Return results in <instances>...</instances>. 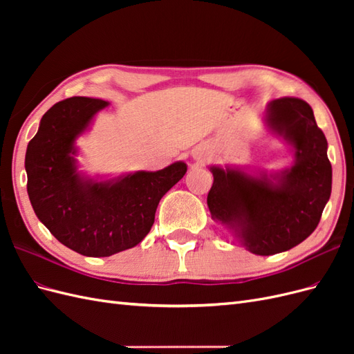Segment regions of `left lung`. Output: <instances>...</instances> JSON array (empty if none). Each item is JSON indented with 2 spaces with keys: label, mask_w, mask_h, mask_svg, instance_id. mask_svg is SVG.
Returning <instances> with one entry per match:
<instances>
[{
  "label": "left lung",
  "mask_w": 354,
  "mask_h": 354,
  "mask_svg": "<svg viewBox=\"0 0 354 354\" xmlns=\"http://www.w3.org/2000/svg\"><path fill=\"white\" fill-rule=\"evenodd\" d=\"M267 122L295 149V164L279 183L242 171L212 167L211 217L236 226L246 250L273 255L294 248L315 232L330 196L328 142L313 111L299 99L273 100Z\"/></svg>",
  "instance_id": "1"
}]
</instances>
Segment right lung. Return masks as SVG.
<instances>
[{"instance_id":"add662e5","label":"right lung","mask_w":354,"mask_h":354,"mask_svg":"<svg viewBox=\"0 0 354 354\" xmlns=\"http://www.w3.org/2000/svg\"><path fill=\"white\" fill-rule=\"evenodd\" d=\"M108 102L62 100L41 118L26 149L28 195L37 217L59 242L87 257H109L145 239L158 203L186 174L176 162L156 173H136L115 183L85 181L77 173L73 143Z\"/></svg>"}]
</instances>
